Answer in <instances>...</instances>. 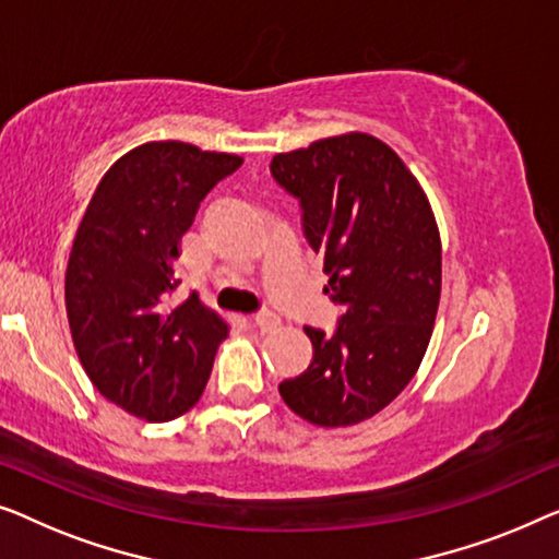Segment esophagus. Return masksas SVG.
Listing matches in <instances>:
<instances>
[{
  "instance_id": "34e87169",
  "label": "esophagus",
  "mask_w": 559,
  "mask_h": 559,
  "mask_svg": "<svg viewBox=\"0 0 559 559\" xmlns=\"http://www.w3.org/2000/svg\"><path fill=\"white\" fill-rule=\"evenodd\" d=\"M253 324L261 329L263 334H271L281 326V317H278V313H273V311H261V313H255V317H253Z\"/></svg>"
}]
</instances>
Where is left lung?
Listing matches in <instances>:
<instances>
[{
	"label": "left lung",
	"instance_id": "8db88e82",
	"mask_svg": "<svg viewBox=\"0 0 559 559\" xmlns=\"http://www.w3.org/2000/svg\"><path fill=\"white\" fill-rule=\"evenodd\" d=\"M271 175L298 200L309 246L324 255L332 334L304 326L313 359L278 392L313 426H355L388 407L418 372L440 301V235L426 192L369 133L276 154Z\"/></svg>",
	"mask_w": 559,
	"mask_h": 559
}]
</instances>
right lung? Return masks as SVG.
I'll return each mask as SVG.
<instances>
[{
  "mask_svg": "<svg viewBox=\"0 0 559 559\" xmlns=\"http://www.w3.org/2000/svg\"><path fill=\"white\" fill-rule=\"evenodd\" d=\"M240 156L148 141L96 187L66 273L70 334L85 374L126 413L167 423L198 403L227 324L190 294L175 304L179 240Z\"/></svg>",
  "mask_w": 559,
  "mask_h": 559,
  "instance_id": "obj_1",
  "label": "right lung"
}]
</instances>
